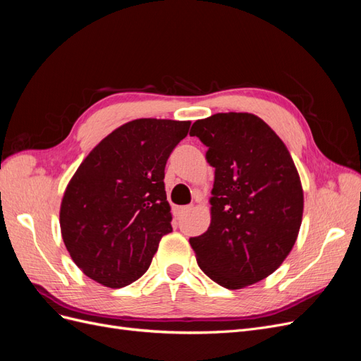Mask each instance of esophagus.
Listing matches in <instances>:
<instances>
[{
    "label": "esophagus",
    "instance_id": "esophagus-1",
    "mask_svg": "<svg viewBox=\"0 0 361 361\" xmlns=\"http://www.w3.org/2000/svg\"><path fill=\"white\" fill-rule=\"evenodd\" d=\"M191 211V206H178V207H174V214H176L178 216H182V215H185L187 212H190Z\"/></svg>",
    "mask_w": 361,
    "mask_h": 361
}]
</instances>
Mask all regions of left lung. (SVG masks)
<instances>
[{"label":"left lung","mask_w":361,"mask_h":361,"mask_svg":"<svg viewBox=\"0 0 361 361\" xmlns=\"http://www.w3.org/2000/svg\"><path fill=\"white\" fill-rule=\"evenodd\" d=\"M191 137L215 169L211 226L190 238L204 274L241 289L272 274L297 241L304 195L288 147L260 117L218 113L194 122Z\"/></svg>","instance_id":"obj_1"}]
</instances>
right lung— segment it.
Returning a JSON list of instances; mask_svg holds the SVG:
<instances>
[{
  "label": "right lung",
  "mask_w": 361,
  "mask_h": 361,
  "mask_svg": "<svg viewBox=\"0 0 361 361\" xmlns=\"http://www.w3.org/2000/svg\"><path fill=\"white\" fill-rule=\"evenodd\" d=\"M191 122L137 118L114 129L75 171L60 227L72 260L106 288H123L150 267L171 212L164 170Z\"/></svg>",
  "instance_id": "1"
}]
</instances>
